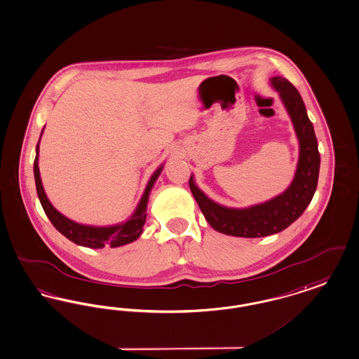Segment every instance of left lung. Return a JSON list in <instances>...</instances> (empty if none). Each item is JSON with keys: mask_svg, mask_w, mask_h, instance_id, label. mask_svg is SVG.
I'll use <instances>...</instances> for the list:
<instances>
[{"mask_svg": "<svg viewBox=\"0 0 359 359\" xmlns=\"http://www.w3.org/2000/svg\"><path fill=\"white\" fill-rule=\"evenodd\" d=\"M278 90L299 140V161L295 177L286 191L271 201L248 208H229L211 201L189 177L191 192L214 230L239 238H262L287 229L304 212L318 186L320 156L316 132L299 92L287 79L275 76Z\"/></svg>", "mask_w": 359, "mask_h": 359, "instance_id": "1", "label": "left lung"}]
</instances>
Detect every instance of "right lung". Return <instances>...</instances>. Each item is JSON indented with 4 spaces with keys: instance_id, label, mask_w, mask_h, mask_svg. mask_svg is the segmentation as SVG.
Listing matches in <instances>:
<instances>
[{
    "instance_id": "obj_1",
    "label": "right lung",
    "mask_w": 359,
    "mask_h": 359,
    "mask_svg": "<svg viewBox=\"0 0 359 359\" xmlns=\"http://www.w3.org/2000/svg\"><path fill=\"white\" fill-rule=\"evenodd\" d=\"M43 135V132H41ZM41 139V136H40ZM39 144L36 147V158L33 164L34 170V180H36V189L40 203L43 205V211L55 229L61 232L65 238H68L73 243L79 245H84L89 248H102L105 245L109 247H120L124 244L130 243L136 241L142 232H143L144 223L147 219V203L149 199V192L155 184L158 175L163 170V165H160L158 170L151 176L148 184L145 187L143 196L139 201V205L136 207L135 212L129 217L127 222L116 224V226H108V227H95V226H84L80 223H76L71 219L65 217L60 214L57 210L52 205V203L46 198V194L43 191L41 177H40V170H39Z\"/></svg>"
}]
</instances>
